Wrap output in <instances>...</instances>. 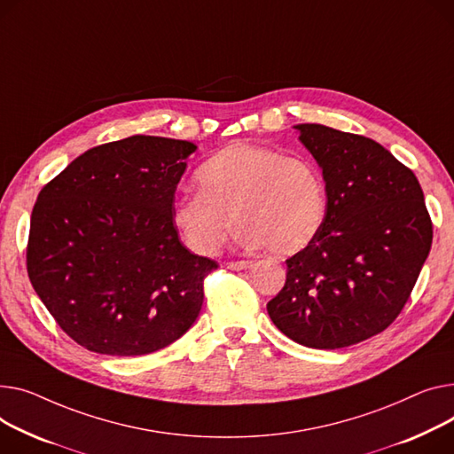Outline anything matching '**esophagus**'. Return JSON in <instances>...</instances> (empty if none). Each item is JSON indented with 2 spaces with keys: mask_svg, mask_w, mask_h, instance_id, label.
<instances>
[{
  "mask_svg": "<svg viewBox=\"0 0 454 454\" xmlns=\"http://www.w3.org/2000/svg\"><path fill=\"white\" fill-rule=\"evenodd\" d=\"M252 266V262L250 261H230V262H226V268H230V270H247V268H250Z\"/></svg>",
  "mask_w": 454,
  "mask_h": 454,
  "instance_id": "esophagus-1",
  "label": "esophagus"
}]
</instances>
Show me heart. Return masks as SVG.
Masks as SVG:
<instances>
[{"instance_id": "b5f03b06", "label": "heart", "mask_w": 454, "mask_h": 454, "mask_svg": "<svg viewBox=\"0 0 454 454\" xmlns=\"http://www.w3.org/2000/svg\"><path fill=\"white\" fill-rule=\"evenodd\" d=\"M197 184L171 202L176 233L197 254L217 252L237 219L243 247L294 255L314 243L326 221L319 168L268 145H226L199 168Z\"/></svg>"}]
</instances>
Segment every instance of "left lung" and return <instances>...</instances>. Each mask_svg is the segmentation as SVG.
Returning a JSON list of instances; mask_svg holds the SVG:
<instances>
[{
	"instance_id": "8db88e82",
	"label": "left lung",
	"mask_w": 454,
	"mask_h": 454,
	"mask_svg": "<svg viewBox=\"0 0 454 454\" xmlns=\"http://www.w3.org/2000/svg\"><path fill=\"white\" fill-rule=\"evenodd\" d=\"M294 129L323 171L328 211L314 243L286 259V283L266 310L299 345L343 348L398 317L433 224L418 178L381 144L321 124Z\"/></svg>"
}]
</instances>
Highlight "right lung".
<instances>
[{"label": "right lung", "instance_id": "add662e5", "mask_svg": "<svg viewBox=\"0 0 454 454\" xmlns=\"http://www.w3.org/2000/svg\"><path fill=\"white\" fill-rule=\"evenodd\" d=\"M197 145L135 135L97 145L40 192L27 271L69 338L90 352L144 356L186 334L217 262L192 254L171 202Z\"/></svg>", "mask_w": 454, "mask_h": 454}]
</instances>
